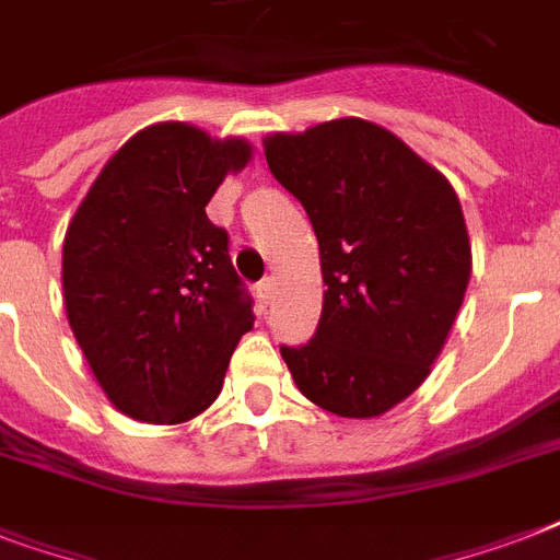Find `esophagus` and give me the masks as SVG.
<instances>
[{
	"instance_id": "obj_1",
	"label": "esophagus",
	"mask_w": 560,
	"mask_h": 560,
	"mask_svg": "<svg viewBox=\"0 0 560 560\" xmlns=\"http://www.w3.org/2000/svg\"><path fill=\"white\" fill-rule=\"evenodd\" d=\"M258 296H261V302H272V296H276V281H272V276H267L258 284Z\"/></svg>"
}]
</instances>
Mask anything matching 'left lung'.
<instances>
[{
	"mask_svg": "<svg viewBox=\"0 0 560 560\" xmlns=\"http://www.w3.org/2000/svg\"><path fill=\"white\" fill-rule=\"evenodd\" d=\"M272 177L305 206L325 299L305 346H281L299 392L342 418H374L430 374L470 279L453 186L363 118L264 139Z\"/></svg>",
	"mask_w": 560,
	"mask_h": 560,
	"instance_id": "left-lung-1",
	"label": "left lung"
}]
</instances>
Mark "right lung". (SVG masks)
<instances>
[{
    "mask_svg": "<svg viewBox=\"0 0 560 560\" xmlns=\"http://www.w3.org/2000/svg\"><path fill=\"white\" fill-rule=\"evenodd\" d=\"M253 156L183 121L136 133L104 165L63 241V302L95 381L125 416L183 424L220 395L253 299L206 206Z\"/></svg>",
    "mask_w": 560,
    "mask_h": 560,
    "instance_id": "obj_1",
    "label": "right lung"
}]
</instances>
